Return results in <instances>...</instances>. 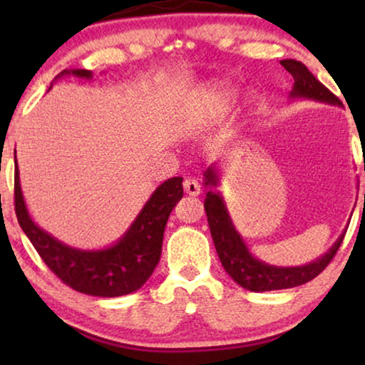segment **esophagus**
I'll return each instance as SVG.
<instances>
[{
	"instance_id": "esophagus-1",
	"label": "esophagus",
	"mask_w": 365,
	"mask_h": 365,
	"mask_svg": "<svg viewBox=\"0 0 365 365\" xmlns=\"http://www.w3.org/2000/svg\"><path fill=\"white\" fill-rule=\"evenodd\" d=\"M184 191H186L189 196H199V194H201V186H199L196 179L189 178L184 181Z\"/></svg>"
}]
</instances>
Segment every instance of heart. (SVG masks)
Masks as SVG:
<instances>
[{
    "label": "heart",
    "instance_id": "obj_1",
    "mask_svg": "<svg viewBox=\"0 0 365 365\" xmlns=\"http://www.w3.org/2000/svg\"><path fill=\"white\" fill-rule=\"evenodd\" d=\"M232 101L234 96L231 89L222 86L209 88L199 96L197 119L199 121H212V119L221 118L231 108Z\"/></svg>",
    "mask_w": 365,
    "mask_h": 365
}]
</instances>
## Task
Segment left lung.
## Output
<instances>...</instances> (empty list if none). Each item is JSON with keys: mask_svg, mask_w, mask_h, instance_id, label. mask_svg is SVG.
<instances>
[{"mask_svg": "<svg viewBox=\"0 0 365 365\" xmlns=\"http://www.w3.org/2000/svg\"><path fill=\"white\" fill-rule=\"evenodd\" d=\"M281 64L294 78V88L291 91L292 98H307L321 103L341 104L336 94L329 91L301 61H296V59H282ZM204 176H206L204 184L207 187H211L206 194V199H204V209H206L209 229H211V236L214 246H216L217 256L221 259L222 267L226 269L229 276L239 286L247 289V291L264 292L302 286V284L317 277L329 266V262L332 261L336 252L339 251V247H341L346 232L339 236L337 241L334 242V246L322 257H319L309 264H304V266L277 267L259 261V259H256L249 252L246 242L242 241V237L239 236L236 227H234L222 196L212 189L219 184L216 168H209L204 173Z\"/></svg>", "mask_w": 365, "mask_h": 365, "instance_id": "8db88e82", "label": "left lung"}]
</instances>
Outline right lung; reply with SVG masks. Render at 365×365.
<instances>
[{
    "label": "right lung",
    "instance_id": "right-lung-1",
    "mask_svg": "<svg viewBox=\"0 0 365 365\" xmlns=\"http://www.w3.org/2000/svg\"><path fill=\"white\" fill-rule=\"evenodd\" d=\"M64 74L93 78V73L88 69H64L59 76ZM181 197L182 178L168 179L153 192L131 227L116 244L98 251H81L58 241L33 222L23 199L14 156V211L19 226L44 264L66 286L88 296H126L138 291L151 277L161 257L168 217Z\"/></svg>",
    "mask_w": 365,
    "mask_h": 365
}]
</instances>
